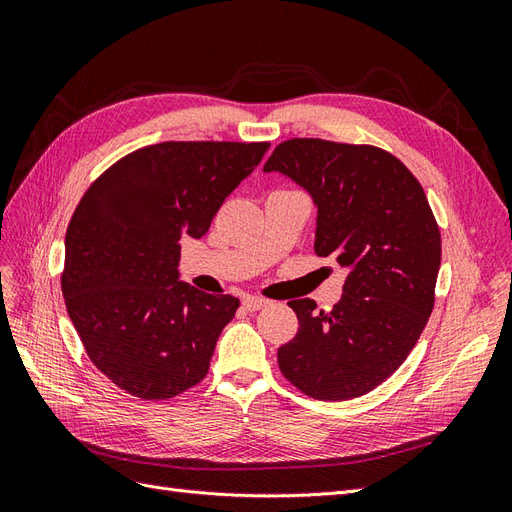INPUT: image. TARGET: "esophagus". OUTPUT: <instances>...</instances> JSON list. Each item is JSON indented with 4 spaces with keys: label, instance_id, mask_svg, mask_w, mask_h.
<instances>
[{
    "label": "esophagus",
    "instance_id": "1",
    "mask_svg": "<svg viewBox=\"0 0 512 512\" xmlns=\"http://www.w3.org/2000/svg\"><path fill=\"white\" fill-rule=\"evenodd\" d=\"M267 301L260 299V297H245L243 299V307L247 309V312H258L260 307H265Z\"/></svg>",
    "mask_w": 512,
    "mask_h": 512
}]
</instances>
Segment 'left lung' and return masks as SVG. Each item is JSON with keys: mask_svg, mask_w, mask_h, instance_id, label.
<instances>
[{"mask_svg": "<svg viewBox=\"0 0 512 512\" xmlns=\"http://www.w3.org/2000/svg\"><path fill=\"white\" fill-rule=\"evenodd\" d=\"M262 170L309 194L314 250L348 273L331 312L312 299L288 303L299 331L277 363L309 397H361L406 361L433 309L442 243L427 196L395 156L369 145L292 138Z\"/></svg>", "mask_w": 512, "mask_h": 512, "instance_id": "8db88e82", "label": "left lung"}]
</instances>
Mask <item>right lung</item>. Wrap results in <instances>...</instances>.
I'll use <instances>...</instances> for the list:
<instances>
[{
  "label": "right lung",
  "mask_w": 512,
  "mask_h": 512,
  "mask_svg": "<svg viewBox=\"0 0 512 512\" xmlns=\"http://www.w3.org/2000/svg\"><path fill=\"white\" fill-rule=\"evenodd\" d=\"M269 143H160L121 158L85 192L66 232L68 316L102 374L141 399L207 376L239 299L179 280L181 239H200Z\"/></svg>",
  "instance_id": "add662e5"
}]
</instances>
